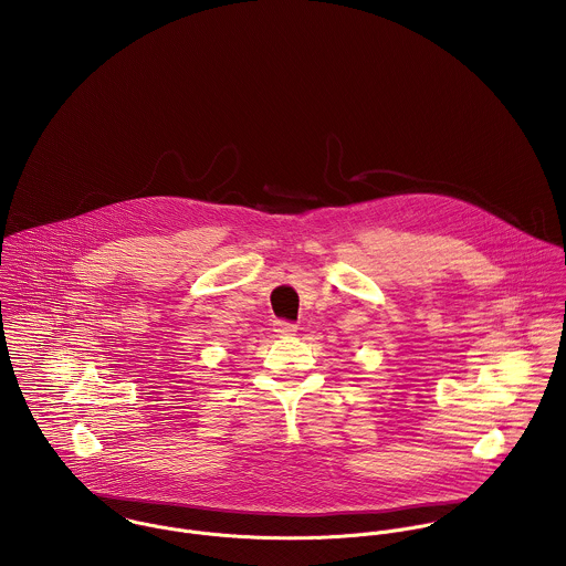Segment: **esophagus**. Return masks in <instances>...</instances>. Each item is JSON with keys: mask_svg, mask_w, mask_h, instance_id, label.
<instances>
[{"mask_svg": "<svg viewBox=\"0 0 566 566\" xmlns=\"http://www.w3.org/2000/svg\"><path fill=\"white\" fill-rule=\"evenodd\" d=\"M274 331H276L279 335H294L296 324L290 323V321H274Z\"/></svg>", "mask_w": 566, "mask_h": 566, "instance_id": "1", "label": "esophagus"}]
</instances>
